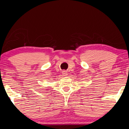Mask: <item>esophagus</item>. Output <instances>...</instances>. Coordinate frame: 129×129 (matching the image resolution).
Wrapping results in <instances>:
<instances>
[{
	"instance_id": "obj_1",
	"label": "esophagus",
	"mask_w": 129,
	"mask_h": 129,
	"mask_svg": "<svg viewBox=\"0 0 129 129\" xmlns=\"http://www.w3.org/2000/svg\"><path fill=\"white\" fill-rule=\"evenodd\" d=\"M62 75L64 76H67L68 75V73H67V72H65V71H64V72H62Z\"/></svg>"
}]
</instances>
